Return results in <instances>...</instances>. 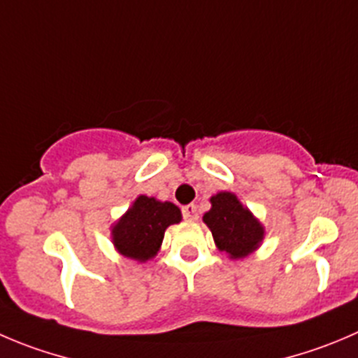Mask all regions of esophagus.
I'll return each instance as SVG.
<instances>
[{
    "instance_id": "esophagus-1",
    "label": "esophagus",
    "mask_w": 358,
    "mask_h": 358,
    "mask_svg": "<svg viewBox=\"0 0 358 358\" xmlns=\"http://www.w3.org/2000/svg\"><path fill=\"white\" fill-rule=\"evenodd\" d=\"M182 216L188 221H196L199 220V210H196V206L189 203V206L182 207Z\"/></svg>"
}]
</instances>
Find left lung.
<instances>
[{
    "instance_id": "left-lung-1",
    "label": "left lung",
    "mask_w": 358,
    "mask_h": 358,
    "mask_svg": "<svg viewBox=\"0 0 358 358\" xmlns=\"http://www.w3.org/2000/svg\"><path fill=\"white\" fill-rule=\"evenodd\" d=\"M203 223L210 228L217 250L234 260L253 253L265 236L264 224L230 192L210 196V209L203 214Z\"/></svg>"
}]
</instances>
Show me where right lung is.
I'll return each mask as SVG.
<instances>
[{"mask_svg": "<svg viewBox=\"0 0 358 358\" xmlns=\"http://www.w3.org/2000/svg\"><path fill=\"white\" fill-rule=\"evenodd\" d=\"M181 220V209L172 202L141 195L112 227V243L122 257L151 260L159 251L166 228Z\"/></svg>", "mask_w": 358, "mask_h": 358, "instance_id": "add662e5", "label": "right lung"}]
</instances>
